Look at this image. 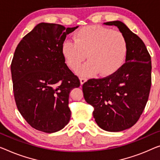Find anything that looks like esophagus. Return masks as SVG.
Listing matches in <instances>:
<instances>
[{
  "label": "esophagus",
  "mask_w": 160,
  "mask_h": 160,
  "mask_svg": "<svg viewBox=\"0 0 160 160\" xmlns=\"http://www.w3.org/2000/svg\"><path fill=\"white\" fill-rule=\"evenodd\" d=\"M80 84L82 85V84H84L85 82H86L87 79L85 78H80Z\"/></svg>",
  "instance_id": "1"
}]
</instances>
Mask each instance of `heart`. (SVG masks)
<instances>
[{"label":"heart","instance_id":"heart-1","mask_svg":"<svg viewBox=\"0 0 160 160\" xmlns=\"http://www.w3.org/2000/svg\"><path fill=\"white\" fill-rule=\"evenodd\" d=\"M73 40L66 39L62 43V54L73 70L87 57L88 60L77 70L81 76L97 72L104 77L113 75L123 66L128 54V42L125 34L108 27H82L74 33Z\"/></svg>","mask_w":160,"mask_h":160}]
</instances>
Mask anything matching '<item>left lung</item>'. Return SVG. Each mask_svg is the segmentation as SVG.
<instances>
[{"mask_svg":"<svg viewBox=\"0 0 160 160\" xmlns=\"http://www.w3.org/2000/svg\"><path fill=\"white\" fill-rule=\"evenodd\" d=\"M116 26L127 38L126 62L113 75L88 80L82 85L84 98L94 108L93 117L102 129L121 132L135 124L144 110L152 84L151 57L144 43L119 21Z\"/></svg>","mask_w":160,"mask_h":160,"instance_id":"obj_1","label":"left lung"}]
</instances>
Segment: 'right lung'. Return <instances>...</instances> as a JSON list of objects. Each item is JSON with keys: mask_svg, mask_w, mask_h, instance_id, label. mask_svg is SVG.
Returning <instances> with one entry per match:
<instances>
[{"mask_svg": "<svg viewBox=\"0 0 160 160\" xmlns=\"http://www.w3.org/2000/svg\"><path fill=\"white\" fill-rule=\"evenodd\" d=\"M78 27L40 23L14 52L11 65L14 98L21 116L35 129L54 133L70 121L69 95L80 82L65 64L62 45Z\"/></svg>", "mask_w": 160, "mask_h": 160, "instance_id": "obj_1", "label": "right lung"}]
</instances>
